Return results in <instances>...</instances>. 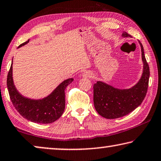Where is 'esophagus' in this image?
<instances>
[{
	"mask_svg": "<svg viewBox=\"0 0 161 161\" xmlns=\"http://www.w3.org/2000/svg\"><path fill=\"white\" fill-rule=\"evenodd\" d=\"M82 76L83 78H91L93 77V73L91 71H86L83 73Z\"/></svg>",
	"mask_w": 161,
	"mask_h": 161,
	"instance_id": "1",
	"label": "esophagus"
}]
</instances>
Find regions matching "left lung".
<instances>
[{"label":"left lung","instance_id":"8db88e82","mask_svg":"<svg viewBox=\"0 0 161 161\" xmlns=\"http://www.w3.org/2000/svg\"><path fill=\"white\" fill-rule=\"evenodd\" d=\"M125 37H131L123 32ZM143 62L142 75L135 86L130 89H117L101 81L93 85V103L96 110L106 119H117L128 114L138 107L146 96L150 77L149 65L145 59L144 49L140 43Z\"/></svg>","mask_w":161,"mask_h":161}]
</instances>
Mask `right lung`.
<instances>
[{
	"label": "right lung",
	"instance_id": "add662e5",
	"mask_svg": "<svg viewBox=\"0 0 161 161\" xmlns=\"http://www.w3.org/2000/svg\"><path fill=\"white\" fill-rule=\"evenodd\" d=\"M19 45V47L29 42ZM73 78L64 80L47 97L39 100H32L22 96L15 88L12 78V64L7 76V88L11 102L15 108L22 117L31 122L49 124L54 122L60 118L65 107V90Z\"/></svg>",
	"mask_w": 161,
	"mask_h": 161
}]
</instances>
